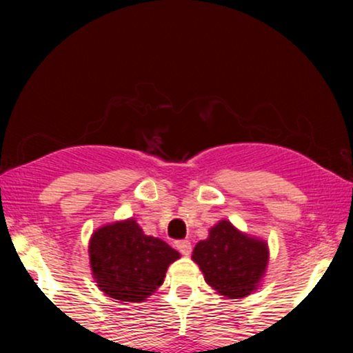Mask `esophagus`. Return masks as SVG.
I'll return each mask as SVG.
<instances>
[{
  "mask_svg": "<svg viewBox=\"0 0 353 353\" xmlns=\"http://www.w3.org/2000/svg\"><path fill=\"white\" fill-rule=\"evenodd\" d=\"M175 248L180 250L183 255H188L191 252V243L188 239H180L175 243Z\"/></svg>",
  "mask_w": 353,
  "mask_h": 353,
  "instance_id": "esophagus-1",
  "label": "esophagus"
}]
</instances>
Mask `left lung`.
<instances>
[{"label": "left lung", "instance_id": "1", "mask_svg": "<svg viewBox=\"0 0 353 353\" xmlns=\"http://www.w3.org/2000/svg\"><path fill=\"white\" fill-rule=\"evenodd\" d=\"M192 260L199 265L205 281L221 296L244 297L257 286L268 263V249L262 241L239 233L221 220L205 241L196 244Z\"/></svg>", "mask_w": 353, "mask_h": 353}]
</instances>
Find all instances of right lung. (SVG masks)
I'll use <instances>...</instances> for the list:
<instances>
[{
  "label": "right lung",
  "mask_w": 353,
  "mask_h": 353,
  "mask_svg": "<svg viewBox=\"0 0 353 353\" xmlns=\"http://www.w3.org/2000/svg\"><path fill=\"white\" fill-rule=\"evenodd\" d=\"M180 257L162 239L146 236L134 220L99 228L90 243L91 270L101 291L122 302H143Z\"/></svg>",
  "instance_id": "1"
}]
</instances>
